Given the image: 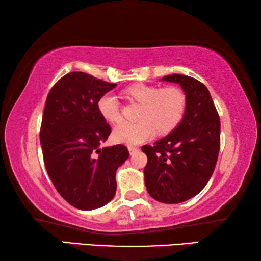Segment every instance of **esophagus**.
<instances>
[{"mask_svg":"<svg viewBox=\"0 0 261 261\" xmlns=\"http://www.w3.org/2000/svg\"><path fill=\"white\" fill-rule=\"evenodd\" d=\"M139 151V148L138 147H135V146H129V152H130V154L131 155H134V154H136L137 152Z\"/></svg>","mask_w":261,"mask_h":261,"instance_id":"obj_1","label":"esophagus"}]
</instances>
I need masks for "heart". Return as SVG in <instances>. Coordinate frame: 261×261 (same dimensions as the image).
Listing matches in <instances>:
<instances>
[{"mask_svg":"<svg viewBox=\"0 0 261 261\" xmlns=\"http://www.w3.org/2000/svg\"><path fill=\"white\" fill-rule=\"evenodd\" d=\"M126 93L141 103L138 122H123L114 129L113 138L117 143L138 145L155 135L174 130L183 118L187 107V96L177 86L159 88L147 84H134ZM101 115L110 123L121 121V105L114 93H106L99 99Z\"/></svg>","mask_w":261,"mask_h":261,"instance_id":"b5f03b06","label":"heart"}]
</instances>
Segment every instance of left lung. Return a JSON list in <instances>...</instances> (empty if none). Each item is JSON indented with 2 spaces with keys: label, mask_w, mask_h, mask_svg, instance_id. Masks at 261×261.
Returning <instances> with one entry per match:
<instances>
[{
  "label": "left lung",
  "mask_w": 261,
  "mask_h": 261,
  "mask_svg": "<svg viewBox=\"0 0 261 261\" xmlns=\"http://www.w3.org/2000/svg\"><path fill=\"white\" fill-rule=\"evenodd\" d=\"M165 82L177 83L187 96L183 120L153 146L147 155L145 185L154 199L178 204L199 193L208 183L220 151V117L204 84L185 74H169Z\"/></svg>",
  "instance_id": "1"
}]
</instances>
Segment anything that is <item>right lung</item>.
<instances>
[{"label":"right lung","mask_w":261,"mask_h":261,"mask_svg":"<svg viewBox=\"0 0 261 261\" xmlns=\"http://www.w3.org/2000/svg\"><path fill=\"white\" fill-rule=\"evenodd\" d=\"M116 86L85 72H70L48 93L40 143L49 178L78 210L105 206L116 193V170L129 158L124 145L100 148L112 132L98 108Z\"/></svg>","instance_id":"obj_1"}]
</instances>
